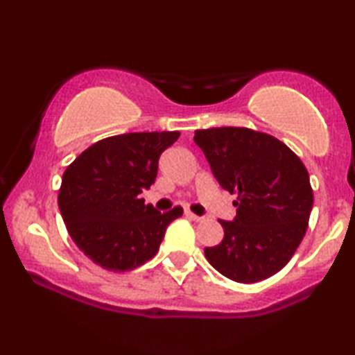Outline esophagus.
Masks as SVG:
<instances>
[{
	"instance_id": "34e87169",
	"label": "esophagus",
	"mask_w": 355,
	"mask_h": 355,
	"mask_svg": "<svg viewBox=\"0 0 355 355\" xmlns=\"http://www.w3.org/2000/svg\"><path fill=\"white\" fill-rule=\"evenodd\" d=\"M184 215H186L187 218L194 220V222H202V220H204V217H200V215H196V214H192L191 210H186V211H184Z\"/></svg>"
}]
</instances>
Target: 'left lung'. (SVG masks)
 <instances>
[{"mask_svg": "<svg viewBox=\"0 0 355 355\" xmlns=\"http://www.w3.org/2000/svg\"><path fill=\"white\" fill-rule=\"evenodd\" d=\"M211 174L230 194L236 217L220 220L225 236L205 248L207 261L234 282L277 274L305 236L313 209L310 176L300 158L268 133L241 127L196 130Z\"/></svg>", "mask_w": 355, "mask_h": 355, "instance_id": "8db88e82", "label": "left lung"}]
</instances>
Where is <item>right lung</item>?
<instances>
[{"label":"right lung","mask_w":355,"mask_h":355,"mask_svg":"<svg viewBox=\"0 0 355 355\" xmlns=\"http://www.w3.org/2000/svg\"><path fill=\"white\" fill-rule=\"evenodd\" d=\"M179 132L123 133L91 145L63 173L58 207L75 245L101 268L125 272L159 250L181 207L161 214L145 205L164 150Z\"/></svg>","instance_id":"obj_1"}]
</instances>
